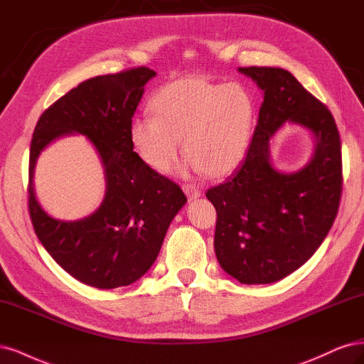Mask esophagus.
Wrapping results in <instances>:
<instances>
[{
	"instance_id": "1",
	"label": "esophagus",
	"mask_w": 364,
	"mask_h": 364,
	"mask_svg": "<svg viewBox=\"0 0 364 364\" xmlns=\"http://www.w3.org/2000/svg\"><path fill=\"white\" fill-rule=\"evenodd\" d=\"M183 191H184V193L187 195V198H189V199H196V198L201 196V191H199L198 187L193 186V184H184L183 186Z\"/></svg>"
}]
</instances>
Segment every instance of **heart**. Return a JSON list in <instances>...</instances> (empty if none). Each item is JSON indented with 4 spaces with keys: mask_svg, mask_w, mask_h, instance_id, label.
Here are the masks:
<instances>
[{
    "mask_svg": "<svg viewBox=\"0 0 364 364\" xmlns=\"http://www.w3.org/2000/svg\"><path fill=\"white\" fill-rule=\"evenodd\" d=\"M149 116L134 118L128 136L139 159L159 173L169 172L180 156L187 169L220 178L236 169L250 144L254 102L239 83L218 85L186 77L160 87L149 101Z\"/></svg>",
    "mask_w": 364,
    "mask_h": 364,
    "instance_id": "b5f03b06",
    "label": "heart"
}]
</instances>
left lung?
I'll list each match as a JSON object with an SVG mask.
<instances>
[{
	"label": "left lung",
	"mask_w": 364,
	"mask_h": 364,
	"mask_svg": "<svg viewBox=\"0 0 364 364\" xmlns=\"http://www.w3.org/2000/svg\"><path fill=\"white\" fill-rule=\"evenodd\" d=\"M263 90L251 145L239 169L207 191L216 208L215 252L242 284H269L295 272L319 248L342 196V146L331 112L283 68H239ZM286 122L307 127L314 157L296 173L270 160V139Z\"/></svg>",
	"instance_id": "left-lung-1"
}]
</instances>
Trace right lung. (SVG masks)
Wrapping results in <instances>:
<instances>
[{"label": "right lung", "instance_id": "obj_1", "mask_svg": "<svg viewBox=\"0 0 364 364\" xmlns=\"http://www.w3.org/2000/svg\"><path fill=\"white\" fill-rule=\"evenodd\" d=\"M152 77V69L140 66L86 80L46 109L33 133L28 212L34 231L69 275L97 289L128 286L145 275L187 201L180 186L148 168L130 144L132 118ZM68 134L91 140L106 178L102 205L78 221L51 218L37 203L32 184L43 148Z\"/></svg>", "mask_w": 364, "mask_h": 364}]
</instances>
